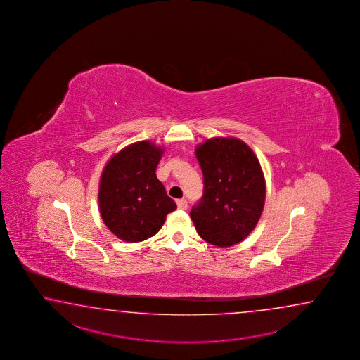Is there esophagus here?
<instances>
[{"instance_id": "34e87169", "label": "esophagus", "mask_w": 360, "mask_h": 360, "mask_svg": "<svg viewBox=\"0 0 360 360\" xmlns=\"http://www.w3.org/2000/svg\"><path fill=\"white\" fill-rule=\"evenodd\" d=\"M177 208L179 210H186L188 208V202H186V199H177Z\"/></svg>"}]
</instances>
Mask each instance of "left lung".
Returning a JSON list of instances; mask_svg holds the SVG:
<instances>
[{
  "label": "left lung",
  "instance_id": "8db88e82",
  "mask_svg": "<svg viewBox=\"0 0 360 360\" xmlns=\"http://www.w3.org/2000/svg\"><path fill=\"white\" fill-rule=\"evenodd\" d=\"M203 195L191 211L199 236L219 247L243 240L265 203V180L250 146L238 139L214 138L197 148Z\"/></svg>",
  "mask_w": 360,
  "mask_h": 360
}]
</instances>
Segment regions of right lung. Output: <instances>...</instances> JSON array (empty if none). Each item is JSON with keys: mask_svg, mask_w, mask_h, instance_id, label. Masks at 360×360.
<instances>
[{"mask_svg": "<svg viewBox=\"0 0 360 360\" xmlns=\"http://www.w3.org/2000/svg\"><path fill=\"white\" fill-rule=\"evenodd\" d=\"M162 149L139 141L108 162L99 188L100 214L109 230L126 242H141L161 229L176 210L155 176Z\"/></svg>", "mask_w": 360, "mask_h": 360, "instance_id": "add662e5", "label": "right lung"}]
</instances>
